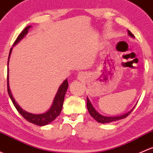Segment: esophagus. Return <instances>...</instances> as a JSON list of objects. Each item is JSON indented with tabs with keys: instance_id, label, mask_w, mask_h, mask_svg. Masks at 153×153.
I'll return each instance as SVG.
<instances>
[{
	"instance_id": "obj_1",
	"label": "esophagus",
	"mask_w": 153,
	"mask_h": 153,
	"mask_svg": "<svg viewBox=\"0 0 153 153\" xmlns=\"http://www.w3.org/2000/svg\"><path fill=\"white\" fill-rule=\"evenodd\" d=\"M77 77H78L79 80L82 81V80H83L85 78V74L83 72H80V73H79L78 75H77Z\"/></svg>"
}]
</instances>
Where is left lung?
I'll return each instance as SVG.
<instances>
[{
  "label": "left lung",
  "instance_id": "obj_1",
  "mask_svg": "<svg viewBox=\"0 0 153 153\" xmlns=\"http://www.w3.org/2000/svg\"><path fill=\"white\" fill-rule=\"evenodd\" d=\"M127 32H128V34L130 37H133V38H135V36L130 32L129 30H127ZM135 106L132 108L131 111H130L127 113H124L123 115H120V116H103V115H101L100 113H99L98 112L95 110V108H94V106L92 105L91 102H90L89 99L87 97V108L88 111L89 112L90 115L95 119L97 122H98L99 123H102V124H107V123H111V122H116V121L118 120H121V119H123L124 118L127 117L130 113H131L132 111L134 109Z\"/></svg>",
  "mask_w": 153,
  "mask_h": 153
}]
</instances>
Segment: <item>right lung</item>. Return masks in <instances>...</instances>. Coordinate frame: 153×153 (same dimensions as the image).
Instances as JSON below:
<instances>
[{
    "mask_svg": "<svg viewBox=\"0 0 153 153\" xmlns=\"http://www.w3.org/2000/svg\"><path fill=\"white\" fill-rule=\"evenodd\" d=\"M31 26H27L19 34L18 38L16 39L15 42H14L13 46H15L16 44H18L26 34H28V31H29ZM12 48L10 49L9 51V58H8V65H9V58H10L11 53H12ZM68 88V79H66L65 81L62 83L60 86H59V89H58L57 93L55 95L54 99H53V103L51 105V108L48 109V111H47L45 113H40V114H34V113H29V112L24 111L21 108V107L18 105L16 102L15 99H14L13 96H12V92L10 91V88H9V66H8V74H7V91L8 94H9V97H10L11 100H12V103L15 105V108L17 109L19 113H20L22 116H23L24 119H26L28 122H31V123L36 124V125L38 126H45L47 124H50L51 122H52L59 114H60L61 111H62V105H63V102H64V98H65V93L67 91Z\"/></svg>",
    "mask_w": 153,
    "mask_h": 153,
    "instance_id": "right-lung-1",
    "label": "right lung"
}]
</instances>
